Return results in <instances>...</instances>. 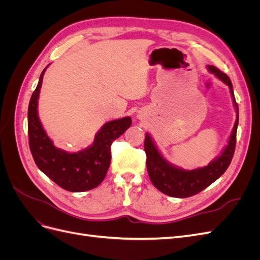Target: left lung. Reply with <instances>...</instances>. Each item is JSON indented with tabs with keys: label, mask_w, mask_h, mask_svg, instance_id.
I'll return each mask as SVG.
<instances>
[{
	"label": "left lung",
	"mask_w": 260,
	"mask_h": 260,
	"mask_svg": "<svg viewBox=\"0 0 260 260\" xmlns=\"http://www.w3.org/2000/svg\"><path fill=\"white\" fill-rule=\"evenodd\" d=\"M208 69L211 74H215L216 77L229 86L234 106L238 112L237 120H235L229 143H228L221 155L206 167L198 168L195 170H183L172 166L165 159L155 146L148 133H146L145 136L144 151L146 154V167L149 179L156 188H158L164 194L172 196V198H190V196L202 192L204 188L209 186L224 174L234 155L239 124V106L235 102L232 82L230 78L217 67L208 66Z\"/></svg>",
	"instance_id": "obj_1"
}]
</instances>
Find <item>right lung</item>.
I'll use <instances>...</instances> for the list:
<instances>
[{
    "mask_svg": "<svg viewBox=\"0 0 260 260\" xmlns=\"http://www.w3.org/2000/svg\"><path fill=\"white\" fill-rule=\"evenodd\" d=\"M31 95L28 107L29 147L35 162L43 174L64 190L84 192L92 190L104 180L111 165V146L131 125V118L106 122L96 133L93 144L78 153H67L53 145L38 117V99L43 75Z\"/></svg>",
    "mask_w": 260,
    "mask_h": 260,
    "instance_id": "right-lung-1",
    "label": "right lung"
}]
</instances>
